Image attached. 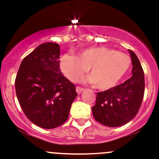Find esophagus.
I'll use <instances>...</instances> for the list:
<instances>
[{"instance_id": "1", "label": "esophagus", "mask_w": 159, "mask_h": 159, "mask_svg": "<svg viewBox=\"0 0 159 159\" xmlns=\"http://www.w3.org/2000/svg\"><path fill=\"white\" fill-rule=\"evenodd\" d=\"M84 91V88H80V87H76V92H77V94H78V95H80V94L82 93Z\"/></svg>"}]
</instances>
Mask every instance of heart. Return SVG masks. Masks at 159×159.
<instances>
[{
	"label": "heart",
	"instance_id": "heart-1",
	"mask_svg": "<svg viewBox=\"0 0 159 159\" xmlns=\"http://www.w3.org/2000/svg\"><path fill=\"white\" fill-rule=\"evenodd\" d=\"M130 59L121 52L107 47L84 49L77 56L65 54L60 61V69L70 81L75 83L88 71V80L99 89H109L121 80L129 70Z\"/></svg>",
	"mask_w": 159,
	"mask_h": 159
}]
</instances>
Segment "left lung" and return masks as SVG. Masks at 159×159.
Here are the masks:
<instances>
[{
    "label": "left lung",
    "mask_w": 159,
    "mask_h": 159,
    "mask_svg": "<svg viewBox=\"0 0 159 159\" xmlns=\"http://www.w3.org/2000/svg\"><path fill=\"white\" fill-rule=\"evenodd\" d=\"M132 61V76L123 84L98 92L92 114L96 121L110 127H117L134 119L143 102L145 80L140 61L128 50Z\"/></svg>",
    "instance_id": "1"
}]
</instances>
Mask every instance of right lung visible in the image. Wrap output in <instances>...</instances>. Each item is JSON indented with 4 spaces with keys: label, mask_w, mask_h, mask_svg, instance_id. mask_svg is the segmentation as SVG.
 Here are the masks:
<instances>
[{
    "label": "right lung",
    "mask_w": 159,
    "mask_h": 159,
    "mask_svg": "<svg viewBox=\"0 0 159 159\" xmlns=\"http://www.w3.org/2000/svg\"><path fill=\"white\" fill-rule=\"evenodd\" d=\"M60 45L41 43L25 57L15 80L16 97L32 123L52 129L67 121L75 86L60 69Z\"/></svg>",
    "instance_id": "obj_1"
}]
</instances>
